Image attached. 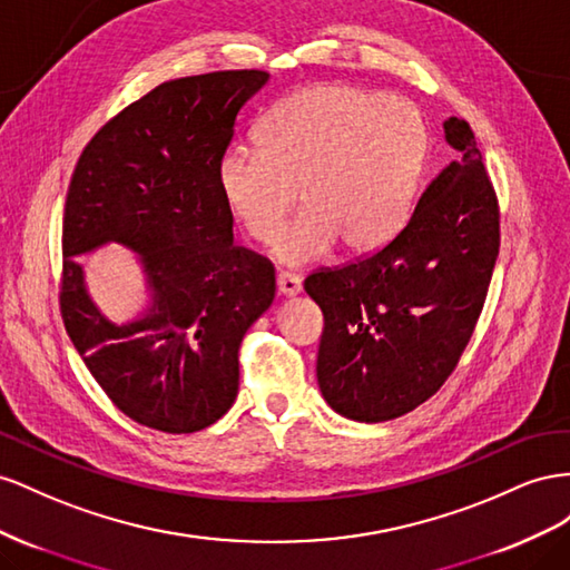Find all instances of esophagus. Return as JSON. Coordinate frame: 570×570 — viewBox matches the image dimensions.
I'll return each instance as SVG.
<instances>
[{"label":"esophagus","mask_w":570,"mask_h":570,"mask_svg":"<svg viewBox=\"0 0 570 570\" xmlns=\"http://www.w3.org/2000/svg\"><path fill=\"white\" fill-rule=\"evenodd\" d=\"M276 291H279V296H284V298L298 296L303 291L301 276L291 274V272H279V274H276Z\"/></svg>","instance_id":"esophagus-1"}]
</instances>
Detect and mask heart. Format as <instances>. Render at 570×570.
Segmentation results:
<instances>
[{
  "instance_id": "heart-1",
  "label": "heart",
  "mask_w": 570,
  "mask_h": 570,
  "mask_svg": "<svg viewBox=\"0 0 570 570\" xmlns=\"http://www.w3.org/2000/svg\"><path fill=\"white\" fill-rule=\"evenodd\" d=\"M255 145L219 157V193L240 229L269 243L298 189L304 213L276 238L274 255L301 267L327 255L336 240L348 253H370L401 229L428 134L403 97L311 86L265 114Z\"/></svg>"
}]
</instances>
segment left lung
Masks as SVG:
<instances>
[{
	"mask_svg": "<svg viewBox=\"0 0 570 570\" xmlns=\"http://www.w3.org/2000/svg\"><path fill=\"white\" fill-rule=\"evenodd\" d=\"M459 157L384 248L320 269L305 291L324 315L317 384L348 420L384 422L425 403L459 365L499 255V205L468 121H444Z\"/></svg>",
	"mask_w": 570,
	"mask_h": 570,
	"instance_id": "obj_1",
	"label": "left lung"
}]
</instances>
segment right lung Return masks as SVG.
<instances>
[{"label":"right lung","instance_id":"right-lung-1","mask_svg":"<svg viewBox=\"0 0 570 570\" xmlns=\"http://www.w3.org/2000/svg\"><path fill=\"white\" fill-rule=\"evenodd\" d=\"M265 71L167 80L105 124L80 155L63 209L61 317L95 382L145 428L190 434L238 394V346L274 301L267 257L234 246L217 165ZM119 242L139 259L149 305L111 323L75 259Z\"/></svg>","mask_w":570,"mask_h":570}]
</instances>
